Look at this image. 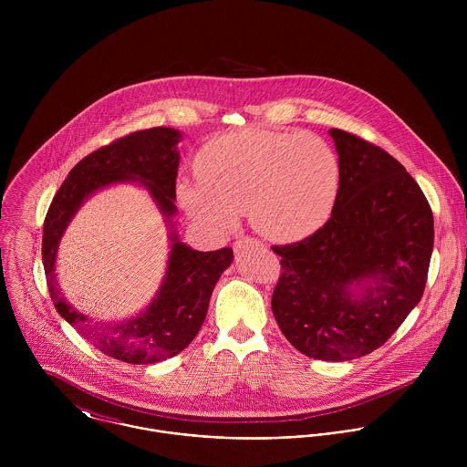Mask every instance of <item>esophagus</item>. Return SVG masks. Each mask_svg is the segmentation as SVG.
Masks as SVG:
<instances>
[{"mask_svg": "<svg viewBox=\"0 0 467 467\" xmlns=\"http://www.w3.org/2000/svg\"><path fill=\"white\" fill-rule=\"evenodd\" d=\"M252 243V239H239V241H235V244H234V250L235 252H241L246 244H250Z\"/></svg>", "mask_w": 467, "mask_h": 467, "instance_id": "obj_1", "label": "esophagus"}]
</instances>
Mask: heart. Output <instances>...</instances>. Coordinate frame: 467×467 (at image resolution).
I'll list each match as a JSON object with an SVG mask.
<instances>
[{
	"instance_id": "1",
	"label": "heart",
	"mask_w": 467,
	"mask_h": 467,
	"mask_svg": "<svg viewBox=\"0 0 467 467\" xmlns=\"http://www.w3.org/2000/svg\"><path fill=\"white\" fill-rule=\"evenodd\" d=\"M196 176L178 198L204 228L232 232L246 210L250 226L267 241L296 243L329 221L341 165L317 134L248 128L210 140L196 158Z\"/></svg>"
}]
</instances>
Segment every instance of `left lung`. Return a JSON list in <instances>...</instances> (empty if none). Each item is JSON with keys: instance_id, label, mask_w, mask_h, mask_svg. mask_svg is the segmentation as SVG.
<instances>
[{"instance_id": "8db88e82", "label": "left lung", "mask_w": 467, "mask_h": 467, "mask_svg": "<svg viewBox=\"0 0 467 467\" xmlns=\"http://www.w3.org/2000/svg\"><path fill=\"white\" fill-rule=\"evenodd\" d=\"M329 134L341 165L339 194L318 232L273 246L282 273L271 309L302 354L350 361L379 348L419 304L433 213L394 156L356 134Z\"/></svg>"}]
</instances>
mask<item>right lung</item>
Listing matches in <instances>:
<instances>
[{
  "label": "right lung",
  "mask_w": 467,
  "mask_h": 467,
  "mask_svg": "<svg viewBox=\"0 0 467 467\" xmlns=\"http://www.w3.org/2000/svg\"><path fill=\"white\" fill-rule=\"evenodd\" d=\"M182 133L172 128L136 131L80 160L52 201L43 228V266L57 313L104 354L133 363H156L180 354L200 333L212 291L232 265V248L198 252L180 241L172 217L178 208L176 176ZM117 182H138L170 224L171 254L162 285L145 312L115 325H97L67 304L55 276L60 237L68 221L95 192Z\"/></svg>",
  "instance_id": "right-lung-1"
}]
</instances>
